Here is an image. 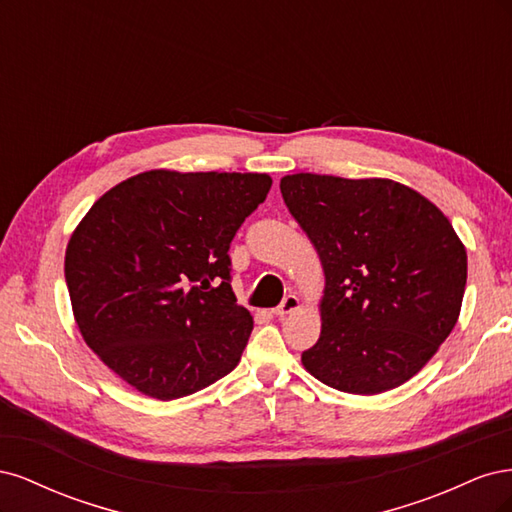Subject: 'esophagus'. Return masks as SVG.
<instances>
[{
  "label": "esophagus",
  "instance_id": "obj_1",
  "mask_svg": "<svg viewBox=\"0 0 512 512\" xmlns=\"http://www.w3.org/2000/svg\"><path fill=\"white\" fill-rule=\"evenodd\" d=\"M294 309H299V299L294 297V294H288V297L273 309V314H275L277 318H284L286 314H292Z\"/></svg>",
  "mask_w": 512,
  "mask_h": 512
}]
</instances>
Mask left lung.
I'll list each match as a JSON object with an SVG mask.
<instances>
[{
    "instance_id": "left-lung-1",
    "label": "left lung",
    "mask_w": 512,
    "mask_h": 512,
    "mask_svg": "<svg viewBox=\"0 0 512 512\" xmlns=\"http://www.w3.org/2000/svg\"><path fill=\"white\" fill-rule=\"evenodd\" d=\"M280 190L327 280L320 339L301 354L305 369L354 395L404 384L459 318L468 254L453 224L391 179L299 173Z\"/></svg>"
}]
</instances>
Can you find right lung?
Returning a JSON list of instances; mask_svg holds the SVG:
<instances>
[{
	"instance_id": "add662e5",
	"label": "right lung",
	"mask_w": 512,
	"mask_h": 512,
	"mask_svg": "<svg viewBox=\"0 0 512 512\" xmlns=\"http://www.w3.org/2000/svg\"><path fill=\"white\" fill-rule=\"evenodd\" d=\"M265 173L147 170L98 198L66 250L74 320L143 395H192L237 367L254 320L230 286V241Z\"/></svg>"
}]
</instances>
